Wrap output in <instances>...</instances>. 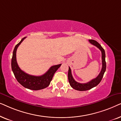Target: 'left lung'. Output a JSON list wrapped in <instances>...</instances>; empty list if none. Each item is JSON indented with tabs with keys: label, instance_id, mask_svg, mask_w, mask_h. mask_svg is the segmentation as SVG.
I'll return each mask as SVG.
<instances>
[{
	"label": "left lung",
	"instance_id": "obj_1",
	"mask_svg": "<svg viewBox=\"0 0 121 121\" xmlns=\"http://www.w3.org/2000/svg\"><path fill=\"white\" fill-rule=\"evenodd\" d=\"M89 42L94 46H95L97 47L101 51L102 54V69L101 70L98 76L96 78L92 79L89 82H87V83H79L76 82L74 80L72 74V71L70 67H69L68 74V80L69 84L75 90L78 91H86L90 90V89L93 88L94 87L96 86L98 84L100 83L101 81L102 78H103L104 74L105 73L106 68V63L105 61V52L104 49L101 47V46L99 43L97 41H96L94 39H89Z\"/></svg>",
	"mask_w": 121,
	"mask_h": 121
}]
</instances>
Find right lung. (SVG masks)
<instances>
[{"label": "right lung", "mask_w": 121, "mask_h": 121, "mask_svg": "<svg viewBox=\"0 0 121 121\" xmlns=\"http://www.w3.org/2000/svg\"><path fill=\"white\" fill-rule=\"evenodd\" d=\"M25 38L26 37L23 38L14 48L11 59V68L15 77L21 85L30 90H41L48 86L54 73L60 67L61 64L52 66L45 74L41 76L31 75L25 73L20 68L18 65L16 61V53L17 47Z\"/></svg>", "instance_id": "obj_1"}]
</instances>
